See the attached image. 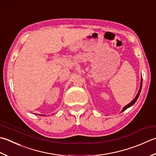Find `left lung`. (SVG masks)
I'll return each mask as SVG.
<instances>
[{
  "mask_svg": "<svg viewBox=\"0 0 156 156\" xmlns=\"http://www.w3.org/2000/svg\"><path fill=\"white\" fill-rule=\"evenodd\" d=\"M142 81H143V79H142V78H141V85H140V88H139V90L138 93H137V94H136V95L135 98L132 101H131L130 103H129V104L126 105V106H124V108H123V109H122V112H124V110H126V109H128V108H130V107H131V106H132V105H133L134 104H135V102L136 101L137 99L139 98V94H140V93H141V88H142Z\"/></svg>",
  "mask_w": 156,
  "mask_h": 156,
  "instance_id": "1",
  "label": "left lung"
}]
</instances>
